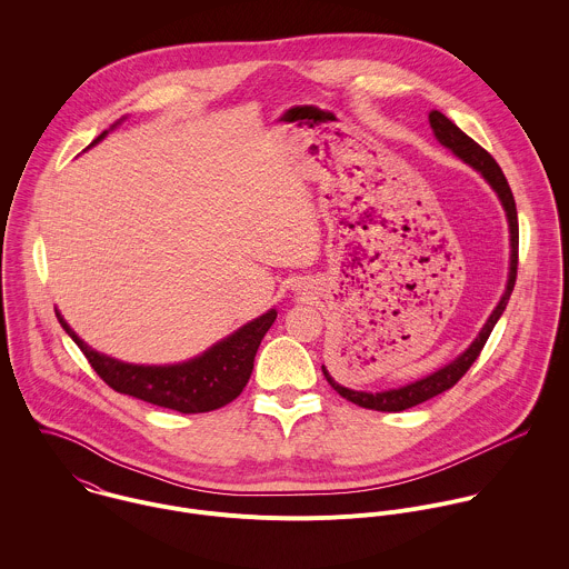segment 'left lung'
Here are the masks:
<instances>
[{"label": "left lung", "instance_id": "1", "mask_svg": "<svg viewBox=\"0 0 569 569\" xmlns=\"http://www.w3.org/2000/svg\"><path fill=\"white\" fill-rule=\"evenodd\" d=\"M429 122H431V129L436 133V138L440 140V144H445L447 149H451L462 162L473 166L476 170H480L485 174L488 183L492 186V190L499 194L501 203H503V210L508 214V223H510V247H512V253H510V276H508V284H506V291L497 305V309L490 313L487 325L482 328V332L478 335V339L469 346V350L465 355H460L453 363L445 366L442 370L416 381V383H409L406 388H399V390H388V392H377V395H370V392H355V390H348L339 383L332 381V377L326 372L325 366H322V372H325L326 381L330 383V388L343 397L346 401L355 403V406L366 407V409H375V411H403L409 407L420 406L447 390H451L465 375L467 370L473 366V361L480 357L485 343H487L492 328L497 325V320L501 318L508 300H510V293L515 289V280H517V264H519V223H517V206H515V197H512V190L499 168V163L492 160V156L488 153L487 149H482L473 138H469L460 127H456L445 113L440 111H431L429 113Z\"/></svg>", "mask_w": 569, "mask_h": 569}]
</instances>
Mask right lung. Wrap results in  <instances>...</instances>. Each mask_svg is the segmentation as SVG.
I'll list each match as a JSON object with an SVG mask.
<instances>
[{"label":"right lung","instance_id":"add662e5","mask_svg":"<svg viewBox=\"0 0 569 569\" xmlns=\"http://www.w3.org/2000/svg\"><path fill=\"white\" fill-rule=\"evenodd\" d=\"M107 133V131H104ZM100 133L93 142L102 140ZM66 332L77 341L96 375L116 392L174 409L179 413H201L232 403L243 392L256 350L276 320V311L244 325L232 337L219 341L201 357L179 366H131L91 350L81 337L57 313Z\"/></svg>","mask_w":569,"mask_h":569}]
</instances>
